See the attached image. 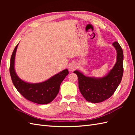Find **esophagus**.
<instances>
[{
    "label": "esophagus",
    "mask_w": 135,
    "mask_h": 135,
    "mask_svg": "<svg viewBox=\"0 0 135 135\" xmlns=\"http://www.w3.org/2000/svg\"><path fill=\"white\" fill-rule=\"evenodd\" d=\"M77 68V65L75 63H71L68 67V70L70 71H74Z\"/></svg>",
    "instance_id": "34e87169"
}]
</instances>
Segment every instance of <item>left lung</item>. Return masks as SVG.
<instances>
[{
  "label": "left lung",
  "mask_w": 135,
  "mask_h": 135,
  "mask_svg": "<svg viewBox=\"0 0 135 135\" xmlns=\"http://www.w3.org/2000/svg\"><path fill=\"white\" fill-rule=\"evenodd\" d=\"M112 45L117 51L116 62L105 75L97 78L86 76L79 70L74 72L78 76L79 90L88 102L101 103L110 98L121 83L124 71V54L118 42H114Z\"/></svg>",
  "instance_id": "1"
}]
</instances>
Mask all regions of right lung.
<instances>
[{"label":"right lung","mask_w":135,"mask_h":135,"mask_svg":"<svg viewBox=\"0 0 135 135\" xmlns=\"http://www.w3.org/2000/svg\"><path fill=\"white\" fill-rule=\"evenodd\" d=\"M18 44L14 49L11 57L10 73L13 84L25 99L41 104H46L52 102L59 92L61 83L68 74L67 69L39 83H30L20 79L15 70V57Z\"/></svg>","instance_id":"right-lung-1"}]
</instances>
